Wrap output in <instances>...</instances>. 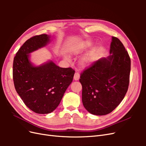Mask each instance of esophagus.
Listing matches in <instances>:
<instances>
[{
    "instance_id": "esophagus-1",
    "label": "esophagus",
    "mask_w": 146,
    "mask_h": 146,
    "mask_svg": "<svg viewBox=\"0 0 146 146\" xmlns=\"http://www.w3.org/2000/svg\"><path fill=\"white\" fill-rule=\"evenodd\" d=\"M80 78V74H79L78 72H76L74 74V79L75 80H78V79Z\"/></svg>"
}]
</instances>
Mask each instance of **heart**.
I'll list each match as a JSON object with an SVG mask.
<instances>
[{
  "instance_id": "1",
  "label": "heart",
  "mask_w": 146,
  "mask_h": 146,
  "mask_svg": "<svg viewBox=\"0 0 146 146\" xmlns=\"http://www.w3.org/2000/svg\"><path fill=\"white\" fill-rule=\"evenodd\" d=\"M91 41H85L77 44L72 47L71 51L74 54H79L87 50L92 46ZM100 54V48L97 47L91 50L88 54L83 57L81 61V64L83 66H89L92 65L98 59ZM68 60V58H66Z\"/></svg>"
}]
</instances>
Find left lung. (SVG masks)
<instances>
[{
  "label": "left lung",
  "instance_id": "8db88e82",
  "mask_svg": "<svg viewBox=\"0 0 146 146\" xmlns=\"http://www.w3.org/2000/svg\"><path fill=\"white\" fill-rule=\"evenodd\" d=\"M109 55L96 61L81 74L82 102L98 116L110 113L124 98L129 85L131 61L119 39L112 36Z\"/></svg>",
  "mask_w": 146,
  "mask_h": 146
}]
</instances>
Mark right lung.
<instances>
[{"mask_svg": "<svg viewBox=\"0 0 146 146\" xmlns=\"http://www.w3.org/2000/svg\"><path fill=\"white\" fill-rule=\"evenodd\" d=\"M49 35L42 34L26 41L13 60V77L16 92L35 113L48 114L56 108L75 74L72 68H60L52 61L35 66L30 54L45 47Z\"/></svg>", "mask_w": 146, "mask_h": 146, "instance_id": "1", "label": "right lung"}]
</instances>
